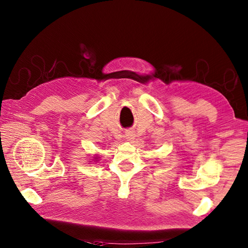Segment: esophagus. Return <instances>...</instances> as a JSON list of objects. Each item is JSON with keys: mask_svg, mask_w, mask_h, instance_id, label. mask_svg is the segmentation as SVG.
<instances>
[{"mask_svg": "<svg viewBox=\"0 0 248 248\" xmlns=\"http://www.w3.org/2000/svg\"><path fill=\"white\" fill-rule=\"evenodd\" d=\"M125 137H126V139H128V140H131V139H133V133L132 132H130V131H128L125 133Z\"/></svg>", "mask_w": 248, "mask_h": 248, "instance_id": "esophagus-1", "label": "esophagus"}]
</instances>
